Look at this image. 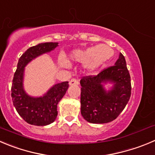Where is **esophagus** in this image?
<instances>
[{"label":"esophagus","mask_w":155,"mask_h":155,"mask_svg":"<svg viewBox=\"0 0 155 155\" xmlns=\"http://www.w3.org/2000/svg\"><path fill=\"white\" fill-rule=\"evenodd\" d=\"M69 84L70 85H78V81L76 78H72L71 80L69 81Z\"/></svg>","instance_id":"34e87169"}]
</instances>
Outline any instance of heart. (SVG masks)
<instances>
[{"instance_id": "heart-1", "label": "heart", "mask_w": 155, "mask_h": 155, "mask_svg": "<svg viewBox=\"0 0 155 155\" xmlns=\"http://www.w3.org/2000/svg\"><path fill=\"white\" fill-rule=\"evenodd\" d=\"M113 55L111 47L105 44L90 47L86 49H76L69 54L71 61L84 63V68L89 71H93L99 68ZM59 63L63 66L68 64V61L63 56L59 57Z\"/></svg>"}]
</instances>
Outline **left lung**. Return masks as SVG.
<instances>
[{"label": "left lung", "mask_w": 155, "mask_h": 155, "mask_svg": "<svg viewBox=\"0 0 155 155\" xmlns=\"http://www.w3.org/2000/svg\"><path fill=\"white\" fill-rule=\"evenodd\" d=\"M114 83L107 92L102 83ZM81 112L85 120L91 123L112 122L124 110L131 97V78L123 54L120 53L115 65L104 68L97 75L82 77L80 81Z\"/></svg>", "instance_id": "1"}]
</instances>
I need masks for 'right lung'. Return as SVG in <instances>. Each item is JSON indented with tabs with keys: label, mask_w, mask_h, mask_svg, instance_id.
<instances>
[{
	"label": "right lung",
	"mask_w": 155,
	"mask_h": 155,
	"mask_svg": "<svg viewBox=\"0 0 155 155\" xmlns=\"http://www.w3.org/2000/svg\"><path fill=\"white\" fill-rule=\"evenodd\" d=\"M58 46V42H45L28 48L18 61L11 86V97L15 109L26 123L43 126L53 123L57 117V105L68 88V82L57 84L42 97L34 98L23 91L24 67L33 58Z\"/></svg>",
	"instance_id": "add662e5"
}]
</instances>
